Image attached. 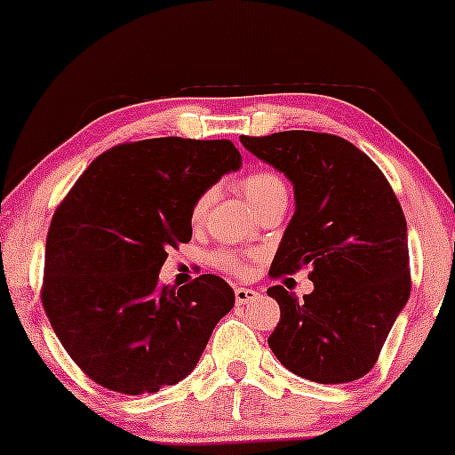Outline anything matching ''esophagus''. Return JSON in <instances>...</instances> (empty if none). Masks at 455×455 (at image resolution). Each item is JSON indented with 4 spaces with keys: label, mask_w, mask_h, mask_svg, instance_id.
<instances>
[{
    "label": "esophagus",
    "mask_w": 455,
    "mask_h": 455,
    "mask_svg": "<svg viewBox=\"0 0 455 455\" xmlns=\"http://www.w3.org/2000/svg\"><path fill=\"white\" fill-rule=\"evenodd\" d=\"M259 299V293L252 289H245V286H239V289H235V301H237L239 306L242 304H252V301Z\"/></svg>",
    "instance_id": "1"
}]
</instances>
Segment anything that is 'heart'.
I'll list each match as a JSON object with an SVG mask.
<instances>
[{
    "label": "heart",
    "mask_w": 455,
    "mask_h": 455,
    "mask_svg": "<svg viewBox=\"0 0 455 455\" xmlns=\"http://www.w3.org/2000/svg\"><path fill=\"white\" fill-rule=\"evenodd\" d=\"M242 190H243L245 201L252 205V210H257L259 205H263V203L271 196L286 195L284 184H282L280 177L274 175V173H267V171H257V173H250L248 177H243ZM210 201H212L210 192L198 198V201L195 203V207H192V220H195V222L203 220V216H205V210H207V205H210ZM218 265H220V267H224V269H228V271H242L243 269L242 260L231 257V254H222V257L218 259Z\"/></svg>",
    "instance_id": "obj_1"
}]
</instances>
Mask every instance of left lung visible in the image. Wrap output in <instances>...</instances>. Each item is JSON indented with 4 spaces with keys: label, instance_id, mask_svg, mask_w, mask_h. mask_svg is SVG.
<instances>
[{
    "label": "left lung",
    "instance_id": "left-lung-1",
    "mask_svg": "<svg viewBox=\"0 0 455 455\" xmlns=\"http://www.w3.org/2000/svg\"><path fill=\"white\" fill-rule=\"evenodd\" d=\"M293 184L295 213L269 274L310 267L315 291L284 286L269 348L286 370L323 385L351 383L377 363L411 295L409 237L389 181L363 151L333 134L289 130L239 137Z\"/></svg>",
    "mask_w": 455,
    "mask_h": 455
}]
</instances>
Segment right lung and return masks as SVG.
Returning <instances> with one entry per match:
<instances>
[{
	"mask_svg": "<svg viewBox=\"0 0 455 455\" xmlns=\"http://www.w3.org/2000/svg\"><path fill=\"white\" fill-rule=\"evenodd\" d=\"M242 166L231 140L181 137L115 145L87 166L46 235L43 306L92 380L119 394L180 383L235 293L213 274L175 289L158 274L190 242L192 207Z\"/></svg>",
	"mask_w": 455,
	"mask_h": 455,
	"instance_id": "1",
	"label": "right lung"
}]
</instances>
